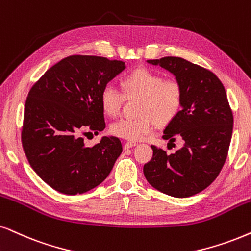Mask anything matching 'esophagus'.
Here are the masks:
<instances>
[{"label": "esophagus", "instance_id": "esophagus-1", "mask_svg": "<svg viewBox=\"0 0 251 251\" xmlns=\"http://www.w3.org/2000/svg\"><path fill=\"white\" fill-rule=\"evenodd\" d=\"M135 145H136V142H134V141H126L125 144H124V148L128 149V148H131V147H133V146H135Z\"/></svg>", "mask_w": 251, "mask_h": 251}]
</instances>
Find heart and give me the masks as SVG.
I'll return each mask as SVG.
<instances>
[{"label":"heart","mask_w":251,"mask_h":251,"mask_svg":"<svg viewBox=\"0 0 251 251\" xmlns=\"http://www.w3.org/2000/svg\"><path fill=\"white\" fill-rule=\"evenodd\" d=\"M120 88L107 84L100 93V105L110 117L118 116L125 100L139 98L136 118H122L110 126V131L125 140H140L153 133L157 123L167 125L178 116L183 106L184 90L175 78H164L160 73L138 68L120 80Z\"/></svg>","instance_id":"heart-1"}]
</instances>
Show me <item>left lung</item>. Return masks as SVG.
Here are the masks:
<instances>
[{"label": "left lung", "mask_w": 251, "mask_h": 251, "mask_svg": "<svg viewBox=\"0 0 251 251\" xmlns=\"http://www.w3.org/2000/svg\"><path fill=\"white\" fill-rule=\"evenodd\" d=\"M175 75L184 90L178 116L168 124L162 138L184 140L175 154L151 146L153 157L144 166L153 188L186 198L207 188L223 169L233 133V112L224 84L214 73L188 60L164 56L148 60Z\"/></svg>", "instance_id": "left-lung-1"}]
</instances>
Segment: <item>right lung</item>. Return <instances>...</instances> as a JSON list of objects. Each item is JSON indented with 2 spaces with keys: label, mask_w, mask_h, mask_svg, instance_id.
Segmentation results:
<instances>
[{
  "label": "right lung",
  "mask_w": 251,
  "mask_h": 251,
  "mask_svg": "<svg viewBox=\"0 0 251 251\" xmlns=\"http://www.w3.org/2000/svg\"><path fill=\"white\" fill-rule=\"evenodd\" d=\"M125 68L103 56L71 55L52 66L31 87L24 107L22 146L26 158L52 189L78 195L106 178L123 151L117 136L93 147L82 133L105 128L102 89Z\"/></svg>",
  "instance_id": "right-lung-1"
}]
</instances>
